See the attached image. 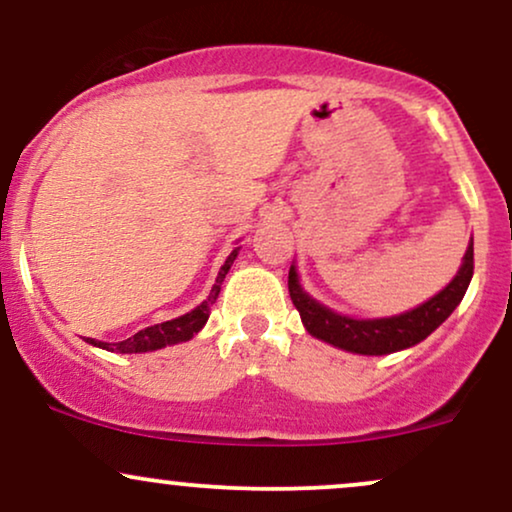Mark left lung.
Wrapping results in <instances>:
<instances>
[{"label":"left lung","mask_w":512,"mask_h":512,"mask_svg":"<svg viewBox=\"0 0 512 512\" xmlns=\"http://www.w3.org/2000/svg\"><path fill=\"white\" fill-rule=\"evenodd\" d=\"M472 273L474 244L470 242L465 251V258H462L458 275H455L436 297L419 304L417 309L390 318H350L335 314V311L318 304L316 299H311L309 294L302 290L297 268L294 266L290 268L287 287H290L292 304L297 306L304 328L309 330L314 338L354 354H390L407 350V347L429 338V335L453 314L455 306L462 302L467 287H470Z\"/></svg>","instance_id":"left-lung-1"}]
</instances>
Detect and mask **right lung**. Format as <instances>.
Here are the masks:
<instances>
[{
	"instance_id": "obj_1",
	"label": "right lung",
	"mask_w": 512,
	"mask_h": 512,
	"mask_svg": "<svg viewBox=\"0 0 512 512\" xmlns=\"http://www.w3.org/2000/svg\"><path fill=\"white\" fill-rule=\"evenodd\" d=\"M239 254V246H234L232 254L227 256V261L222 263L218 278H215V285L213 290H210L206 302H201L196 306V309H191L189 314L179 316V318H172V321H165V323H155V326H148L143 330H138L136 335H131V338H126L122 342H100V340H93L88 338L90 345L95 347H102V350L107 352H119V354H136V352H153V350H162V347L167 345H177V342H186L191 340L194 335L206 326L208 316H210V306L215 304V299H218L220 294V285L222 280H225L227 270L234 263V258Z\"/></svg>"
}]
</instances>
